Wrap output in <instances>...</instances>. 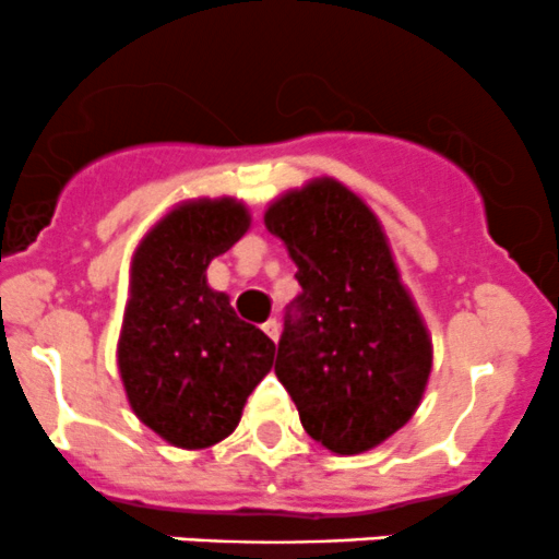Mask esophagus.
I'll return each instance as SVG.
<instances>
[{"label": "esophagus", "instance_id": "1", "mask_svg": "<svg viewBox=\"0 0 559 559\" xmlns=\"http://www.w3.org/2000/svg\"><path fill=\"white\" fill-rule=\"evenodd\" d=\"M262 330H264V335L270 337V341H278V335H281V324H278V321H275V319L264 321Z\"/></svg>", "mask_w": 559, "mask_h": 559}]
</instances>
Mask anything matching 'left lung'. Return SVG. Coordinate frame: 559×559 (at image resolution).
I'll return each mask as SVG.
<instances>
[{"label":"left lung","mask_w":559,"mask_h":559,"mask_svg":"<svg viewBox=\"0 0 559 559\" xmlns=\"http://www.w3.org/2000/svg\"><path fill=\"white\" fill-rule=\"evenodd\" d=\"M302 292L286 313L275 376L316 443L362 454L419 408L432 341L400 281L376 213L332 178L286 191L264 213Z\"/></svg>","instance_id":"1"}]
</instances>
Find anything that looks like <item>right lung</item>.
I'll return each instance as SVG.
<instances>
[{"instance_id": "obj_1", "label": "right lung", "mask_w": 559, "mask_h": 559, "mask_svg": "<svg viewBox=\"0 0 559 559\" xmlns=\"http://www.w3.org/2000/svg\"><path fill=\"white\" fill-rule=\"evenodd\" d=\"M251 227L243 202L173 207L132 257L118 337V373L134 416L178 449H207L238 427L275 343L207 286L211 259Z\"/></svg>"}]
</instances>
